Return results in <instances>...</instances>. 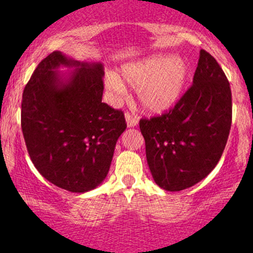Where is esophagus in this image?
Instances as JSON below:
<instances>
[{
    "instance_id": "obj_1",
    "label": "esophagus",
    "mask_w": 253,
    "mask_h": 253,
    "mask_svg": "<svg viewBox=\"0 0 253 253\" xmlns=\"http://www.w3.org/2000/svg\"><path fill=\"white\" fill-rule=\"evenodd\" d=\"M125 117H126L127 127H134L137 126V124H138V119H137L136 116H133L132 114H129V112H126Z\"/></svg>"
}]
</instances>
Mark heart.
<instances>
[{"mask_svg": "<svg viewBox=\"0 0 253 253\" xmlns=\"http://www.w3.org/2000/svg\"><path fill=\"white\" fill-rule=\"evenodd\" d=\"M121 76L129 86L138 89L143 108L159 114L180 100L190 79V67L181 57L158 55L124 66ZM106 84L116 93H125L124 84L116 76H109Z\"/></svg>", "mask_w": 253, "mask_h": 253, "instance_id": "heart-1", "label": "heart"}]
</instances>
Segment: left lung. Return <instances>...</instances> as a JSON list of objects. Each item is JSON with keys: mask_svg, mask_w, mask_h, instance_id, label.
<instances>
[{"mask_svg": "<svg viewBox=\"0 0 253 253\" xmlns=\"http://www.w3.org/2000/svg\"><path fill=\"white\" fill-rule=\"evenodd\" d=\"M231 89L215 58L200 51L191 88L169 112L142 119L139 128L155 183L182 191L215 168L231 127Z\"/></svg>", "mask_w": 253, "mask_h": 253, "instance_id": "8db88e82", "label": "left lung"}]
</instances>
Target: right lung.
<instances>
[{
    "label": "right lung",
    "instance_id": "obj_1",
    "mask_svg": "<svg viewBox=\"0 0 253 253\" xmlns=\"http://www.w3.org/2000/svg\"><path fill=\"white\" fill-rule=\"evenodd\" d=\"M60 67L75 68L60 75ZM104 68L60 51L38 65L22 99V131L33 164L47 181L71 192L105 180L125 115L101 103Z\"/></svg>",
    "mask_w": 253,
    "mask_h": 253
}]
</instances>
